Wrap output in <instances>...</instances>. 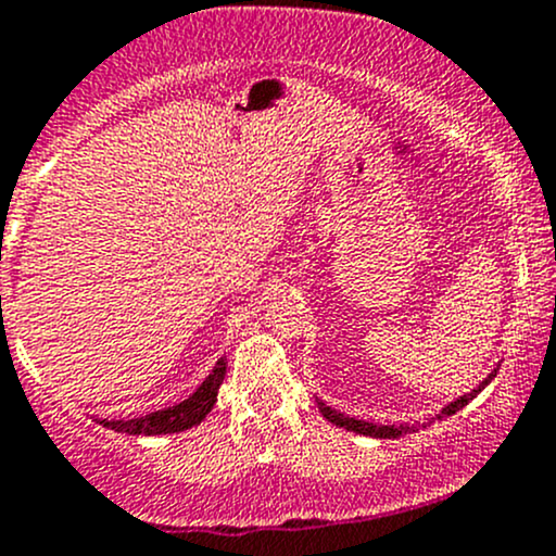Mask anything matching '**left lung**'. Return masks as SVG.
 <instances>
[{"label":"left lung","mask_w":556,"mask_h":556,"mask_svg":"<svg viewBox=\"0 0 556 556\" xmlns=\"http://www.w3.org/2000/svg\"><path fill=\"white\" fill-rule=\"evenodd\" d=\"M493 376L495 372H490L488 378H484L482 383L477 386L475 391H471V394H464L460 396V400H455V402H450L447 407H442L440 413H437V418H447V416H453L455 410H460V407L464 405H469V400H475V396L479 394V391L484 389V386H488L490 381H493ZM319 405V413H323V416L330 420V424H336V426H341V429H346V431H356V434H365V437H376V440H396V437H405V434H410V431H418V424H391V426H376V424H367V420H356V418H346L343 416V413H338V410H332V407H327L325 402H317ZM434 420V418H431Z\"/></svg>","instance_id":"1"}]
</instances>
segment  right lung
Returning <instances> with one entry per match:
<instances>
[{"instance_id": "add662e5", "label": "right lung", "mask_w": 556, "mask_h": 556, "mask_svg": "<svg viewBox=\"0 0 556 556\" xmlns=\"http://www.w3.org/2000/svg\"><path fill=\"white\" fill-rule=\"evenodd\" d=\"M224 376H226V359L220 356V359L215 362L213 372L204 378L200 389H197L189 400L178 402V405H173V407H165V410L149 413V416H143V418H132V420L103 418V420H98V424H103L111 431H125V434H146V437L186 431V429H191V426L200 424V420L207 416L210 410H213L215 400H218V389H220V383H224Z\"/></svg>"}]
</instances>
